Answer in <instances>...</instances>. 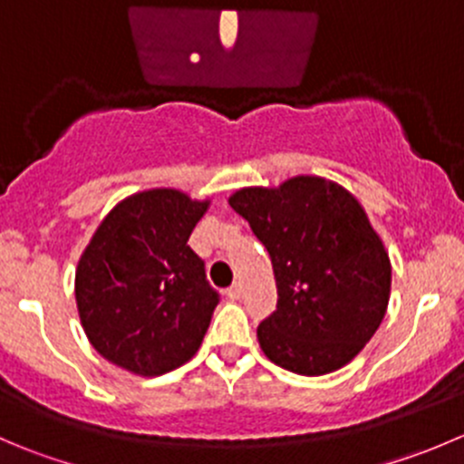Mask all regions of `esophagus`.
Masks as SVG:
<instances>
[{
  "mask_svg": "<svg viewBox=\"0 0 464 464\" xmlns=\"http://www.w3.org/2000/svg\"><path fill=\"white\" fill-rule=\"evenodd\" d=\"M227 295L231 296V299H240V296H242V283L240 281L233 283V285L227 290Z\"/></svg>",
  "mask_w": 464,
  "mask_h": 464,
  "instance_id": "1",
  "label": "esophagus"
}]
</instances>
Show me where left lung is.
<instances>
[{"instance_id": "left-lung-1", "label": "left lung", "mask_w": 464, "mask_h": 464, "mask_svg": "<svg viewBox=\"0 0 464 464\" xmlns=\"http://www.w3.org/2000/svg\"><path fill=\"white\" fill-rule=\"evenodd\" d=\"M272 258L276 310L258 324L265 356L301 376L353 361L385 317L392 269L365 210L344 188L296 177L228 199Z\"/></svg>"}]
</instances>
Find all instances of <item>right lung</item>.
I'll return each instance as SVG.
<instances>
[{
  "instance_id": "1",
  "label": "right lung",
  "mask_w": 464,
  "mask_h": 464,
  "mask_svg": "<svg viewBox=\"0 0 464 464\" xmlns=\"http://www.w3.org/2000/svg\"><path fill=\"white\" fill-rule=\"evenodd\" d=\"M208 201L147 190L108 213L76 269V305L92 346L140 376H160L199 349L219 292L188 246Z\"/></svg>"
}]
</instances>
